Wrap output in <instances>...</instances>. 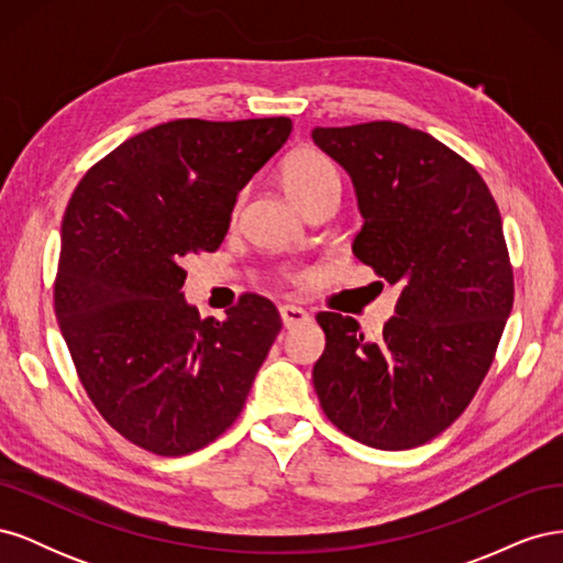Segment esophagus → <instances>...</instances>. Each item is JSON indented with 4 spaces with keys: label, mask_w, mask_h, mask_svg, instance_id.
I'll return each instance as SVG.
<instances>
[{
    "label": "esophagus",
    "mask_w": 563,
    "mask_h": 563,
    "mask_svg": "<svg viewBox=\"0 0 563 563\" xmlns=\"http://www.w3.org/2000/svg\"><path fill=\"white\" fill-rule=\"evenodd\" d=\"M279 314H282V321H284L286 329L302 327V323H310L312 321V317L305 312L302 308H298V305H282Z\"/></svg>",
    "instance_id": "34e87169"
}]
</instances>
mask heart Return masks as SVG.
Here are the masks:
<instances>
[{
    "label": "heart",
    "mask_w": 563,
    "mask_h": 563,
    "mask_svg": "<svg viewBox=\"0 0 563 563\" xmlns=\"http://www.w3.org/2000/svg\"><path fill=\"white\" fill-rule=\"evenodd\" d=\"M282 183L286 192L298 203L300 209L327 192H338L340 176L335 164L314 147H300L286 157L282 166ZM240 211V203L234 213Z\"/></svg>",
    "instance_id": "b5f03b06"
}]
</instances>
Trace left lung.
I'll use <instances>...</instances> for the list:
<instances>
[{"instance_id": "left-lung-1", "label": "left lung", "mask_w": 563, "mask_h": 563, "mask_svg": "<svg viewBox=\"0 0 563 563\" xmlns=\"http://www.w3.org/2000/svg\"><path fill=\"white\" fill-rule=\"evenodd\" d=\"M312 139L354 183L364 216L354 255L401 286L378 340L352 317L317 314L319 404L366 446H422L470 406L512 312L498 203L467 159L424 131L368 122L319 126Z\"/></svg>"}]
</instances>
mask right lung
Listing matches in <instances>:
<instances>
[{
	"label": "right lung",
	"mask_w": 563,
	"mask_h": 563,
	"mask_svg": "<svg viewBox=\"0 0 563 563\" xmlns=\"http://www.w3.org/2000/svg\"><path fill=\"white\" fill-rule=\"evenodd\" d=\"M291 129L288 117L176 119L114 147L75 187L54 308L89 399L131 444L187 455L240 418L282 317L244 294L225 321L201 319L180 294L183 263L223 244L236 195Z\"/></svg>",
	"instance_id": "obj_1"
}]
</instances>
